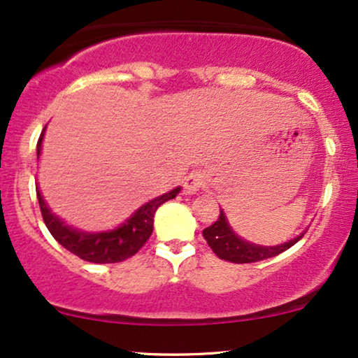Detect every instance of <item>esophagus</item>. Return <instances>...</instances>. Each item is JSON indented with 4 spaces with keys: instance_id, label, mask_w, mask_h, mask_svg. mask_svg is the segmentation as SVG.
<instances>
[{
    "instance_id": "esophagus-1",
    "label": "esophagus",
    "mask_w": 358,
    "mask_h": 358,
    "mask_svg": "<svg viewBox=\"0 0 358 358\" xmlns=\"http://www.w3.org/2000/svg\"><path fill=\"white\" fill-rule=\"evenodd\" d=\"M206 185V175L201 171H193L185 178V192L187 193H196Z\"/></svg>"
}]
</instances>
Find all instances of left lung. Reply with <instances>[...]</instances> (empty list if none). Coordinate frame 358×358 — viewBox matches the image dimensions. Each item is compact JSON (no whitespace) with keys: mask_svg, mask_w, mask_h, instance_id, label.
Here are the masks:
<instances>
[{"mask_svg":"<svg viewBox=\"0 0 358 358\" xmlns=\"http://www.w3.org/2000/svg\"><path fill=\"white\" fill-rule=\"evenodd\" d=\"M306 233V231H304ZM291 239L289 243L279 244V246H257V244L248 243L233 233L231 226L226 221L223 210L220 211V218L215 221L211 226L203 229V238L206 239L208 246L211 248L213 252L220 257V259L236 262V264H244V262H256L274 257L284 252L289 248L294 246L299 239L304 236Z\"/></svg>","mask_w":358,"mask_h":358,"instance_id":"left-lung-1","label":"left lung"}]
</instances>
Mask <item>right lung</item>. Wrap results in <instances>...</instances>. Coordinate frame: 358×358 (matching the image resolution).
<instances>
[{"mask_svg":"<svg viewBox=\"0 0 358 358\" xmlns=\"http://www.w3.org/2000/svg\"><path fill=\"white\" fill-rule=\"evenodd\" d=\"M43 137L44 130L41 132V137L38 140V158L41 153ZM178 192L180 188H175L155 198V200L145 203L114 231L84 233L64 224L57 216H54L46 203H44L43 196H41L39 188H36L41 215H43L44 223H46L49 233L52 234L54 239L61 246H64L67 251H71L72 255L79 256L84 261L96 262V264L120 262L137 255L140 248L148 241L153 231V215H155L157 208L164 205L165 201L173 200Z\"/></svg>","mask_w":358,"mask_h":358,"instance_id":"1","label":"right lung"}]
</instances>
